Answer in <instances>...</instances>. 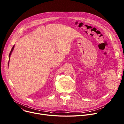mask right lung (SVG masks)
Listing matches in <instances>:
<instances>
[{
    "instance_id": "add662e5",
    "label": "right lung",
    "mask_w": 124,
    "mask_h": 124,
    "mask_svg": "<svg viewBox=\"0 0 124 124\" xmlns=\"http://www.w3.org/2000/svg\"><path fill=\"white\" fill-rule=\"evenodd\" d=\"M14 45L12 47V49H11V51H10V53H9V58H10V55H11V54L12 52V51H13V49H14ZM9 62H8V64H9Z\"/></svg>"
}]
</instances>
